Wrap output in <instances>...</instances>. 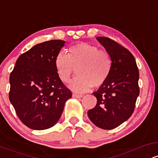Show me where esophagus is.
Instances as JSON below:
<instances>
[{
  "label": "esophagus",
  "instance_id": "1",
  "mask_svg": "<svg viewBox=\"0 0 158 158\" xmlns=\"http://www.w3.org/2000/svg\"><path fill=\"white\" fill-rule=\"evenodd\" d=\"M72 97H74V98H77V99H80L83 97V95H79V94H73V95H72Z\"/></svg>",
  "mask_w": 158,
  "mask_h": 158
}]
</instances>
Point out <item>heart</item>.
<instances>
[{
  "instance_id": "1",
  "label": "heart",
  "mask_w": 158,
  "mask_h": 158,
  "mask_svg": "<svg viewBox=\"0 0 158 158\" xmlns=\"http://www.w3.org/2000/svg\"><path fill=\"white\" fill-rule=\"evenodd\" d=\"M55 66L60 80L70 81L77 69L78 77L71 81L69 88L76 93H85L92 87L104 84L109 77L112 61L109 54L98 47L79 43L69 49V54L61 50L55 59Z\"/></svg>"
}]
</instances>
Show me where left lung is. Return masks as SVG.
<instances>
[{
    "instance_id": "left-lung-1",
    "label": "left lung",
    "mask_w": 158,
    "mask_h": 158,
    "mask_svg": "<svg viewBox=\"0 0 158 158\" xmlns=\"http://www.w3.org/2000/svg\"><path fill=\"white\" fill-rule=\"evenodd\" d=\"M112 61L108 79L93 94L97 99L88 111L90 120L102 129H113L129 118L139 94V71L133 55L118 43L106 37H97Z\"/></svg>"
}]
</instances>
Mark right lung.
Here are the masks:
<instances>
[{
    "mask_svg": "<svg viewBox=\"0 0 158 158\" xmlns=\"http://www.w3.org/2000/svg\"><path fill=\"white\" fill-rule=\"evenodd\" d=\"M65 41L51 40L33 46L15 62L10 74V102L25 126L51 128L59 121L71 91L60 80L55 59Z\"/></svg>",
    "mask_w": 158,
    "mask_h": 158,
    "instance_id": "right-lung-1",
    "label": "right lung"
}]
</instances>
